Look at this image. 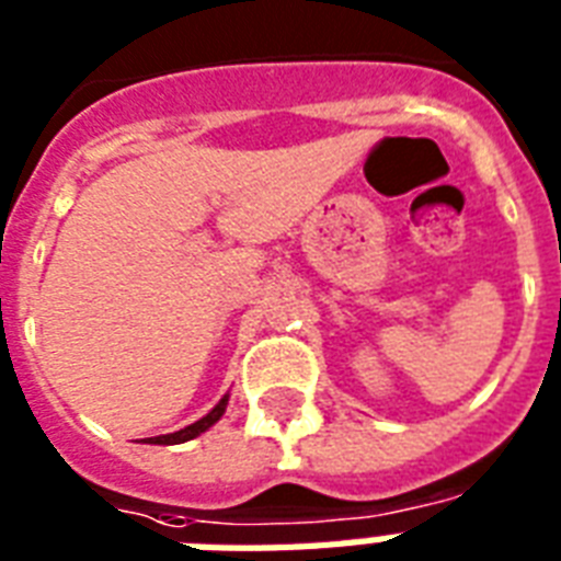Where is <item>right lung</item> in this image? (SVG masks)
<instances>
[{
  "label": "right lung",
  "mask_w": 561,
  "mask_h": 561,
  "mask_svg": "<svg viewBox=\"0 0 561 561\" xmlns=\"http://www.w3.org/2000/svg\"><path fill=\"white\" fill-rule=\"evenodd\" d=\"M227 404H229V392H227V396H224V399H220L218 404H215V408H211L209 413H206V416H203V419H197V422H192V425H186V427H180V431H174V434L151 436L148 443H153V445H180V443H188V439H194V436H201L203 431H209V427L215 425V422H218V419L224 416V413H227Z\"/></svg>",
  "instance_id": "1"
}]
</instances>
